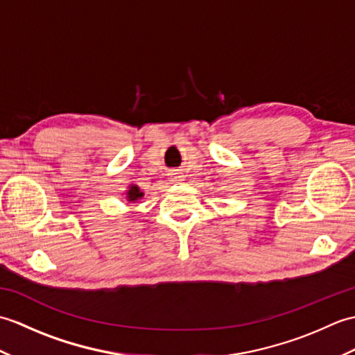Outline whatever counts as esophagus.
Masks as SVG:
<instances>
[{
	"mask_svg": "<svg viewBox=\"0 0 355 355\" xmlns=\"http://www.w3.org/2000/svg\"><path fill=\"white\" fill-rule=\"evenodd\" d=\"M169 180H171V182H182V180H183L182 172H178V171L169 172Z\"/></svg>",
	"mask_w": 355,
	"mask_h": 355,
	"instance_id": "34e87169",
	"label": "esophagus"
}]
</instances>
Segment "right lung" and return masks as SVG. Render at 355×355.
Masks as SVG:
<instances>
[{"label":"right lung","mask_w":355,"mask_h":355,"mask_svg":"<svg viewBox=\"0 0 355 355\" xmlns=\"http://www.w3.org/2000/svg\"><path fill=\"white\" fill-rule=\"evenodd\" d=\"M143 197V192H140V189L137 186H131V189L128 191V200L130 201H135V200H139V198H141Z\"/></svg>","instance_id":"obj_1"}]
</instances>
